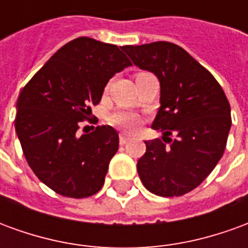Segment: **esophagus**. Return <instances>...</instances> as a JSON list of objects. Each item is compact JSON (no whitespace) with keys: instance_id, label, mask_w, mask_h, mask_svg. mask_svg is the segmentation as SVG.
I'll list each match as a JSON object with an SVG mask.
<instances>
[{"instance_id":"esophagus-1","label":"esophagus","mask_w":248,"mask_h":248,"mask_svg":"<svg viewBox=\"0 0 248 248\" xmlns=\"http://www.w3.org/2000/svg\"><path fill=\"white\" fill-rule=\"evenodd\" d=\"M129 140H130V137L127 134H124V133H121V134H119V143H121V145L127 143Z\"/></svg>"}]
</instances>
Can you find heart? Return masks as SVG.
<instances>
[{"label":"heart","mask_w":248,"mask_h":248,"mask_svg":"<svg viewBox=\"0 0 248 248\" xmlns=\"http://www.w3.org/2000/svg\"><path fill=\"white\" fill-rule=\"evenodd\" d=\"M138 74H145V73H138ZM137 74V76H138ZM142 118L138 113H135L133 110H117L110 115V124L117 126L119 129L124 131H135L140 127Z\"/></svg>","instance_id":"obj_1"}]
</instances>
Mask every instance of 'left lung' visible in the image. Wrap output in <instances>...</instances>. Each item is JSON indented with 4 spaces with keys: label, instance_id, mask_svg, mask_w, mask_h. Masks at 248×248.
Wrapping results in <instances>:
<instances>
[{
    "label": "left lung",
    "instance_id": "obj_1",
    "mask_svg": "<svg viewBox=\"0 0 248 248\" xmlns=\"http://www.w3.org/2000/svg\"><path fill=\"white\" fill-rule=\"evenodd\" d=\"M135 65L161 83V108L137 163L143 186L159 197H181L208 177L222 158L231 127L229 99L210 71L181 46L158 41L122 46Z\"/></svg>",
    "mask_w": 248,
    "mask_h": 248
}]
</instances>
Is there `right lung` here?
<instances>
[{
    "label": "right lung",
    "mask_w": 248,
    "mask_h": 248,
    "mask_svg": "<svg viewBox=\"0 0 248 248\" xmlns=\"http://www.w3.org/2000/svg\"><path fill=\"white\" fill-rule=\"evenodd\" d=\"M122 49V47H121ZM118 46L89 37L67 42L19 93L16 131L30 169L62 197H92L102 188L118 150V133L97 126L79 135L108 79L131 66Z\"/></svg>",
    "instance_id": "right-lung-1"
}]
</instances>
